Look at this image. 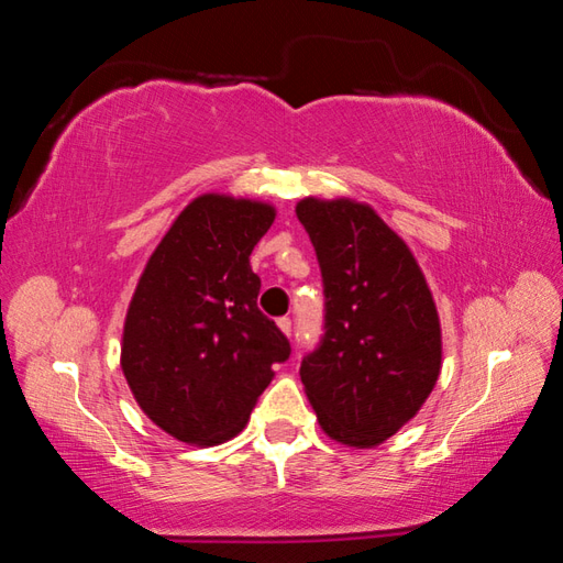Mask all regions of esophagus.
Segmentation results:
<instances>
[{
	"label": "esophagus",
	"instance_id": "1",
	"mask_svg": "<svg viewBox=\"0 0 563 563\" xmlns=\"http://www.w3.org/2000/svg\"><path fill=\"white\" fill-rule=\"evenodd\" d=\"M278 328L285 332V335H292V320L288 318V316H285V318H278Z\"/></svg>",
	"mask_w": 563,
	"mask_h": 563
}]
</instances>
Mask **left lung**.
Returning a JSON list of instances; mask_svg holds the SVG:
<instances>
[{
    "instance_id": "8db88e82",
    "label": "left lung",
    "mask_w": 563,
    "mask_h": 563,
    "mask_svg": "<svg viewBox=\"0 0 563 563\" xmlns=\"http://www.w3.org/2000/svg\"><path fill=\"white\" fill-rule=\"evenodd\" d=\"M316 247L325 322L300 379L320 427L375 446L417 415L440 377V318L402 238L373 208L305 198L295 208Z\"/></svg>"
}]
</instances>
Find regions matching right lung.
I'll return each mask as SVG.
<instances>
[{"label":"right lung","mask_w":563,"mask_h":563,"mask_svg":"<svg viewBox=\"0 0 563 563\" xmlns=\"http://www.w3.org/2000/svg\"><path fill=\"white\" fill-rule=\"evenodd\" d=\"M275 211L206 194L151 255L123 325L121 369L139 407L188 444L243 430L290 342L258 308L255 243Z\"/></svg>","instance_id":"add662e5"}]
</instances>
